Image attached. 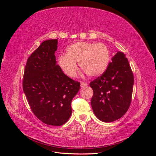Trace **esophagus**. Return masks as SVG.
I'll return each mask as SVG.
<instances>
[{
	"instance_id": "obj_1",
	"label": "esophagus",
	"mask_w": 156,
	"mask_h": 156,
	"mask_svg": "<svg viewBox=\"0 0 156 156\" xmlns=\"http://www.w3.org/2000/svg\"><path fill=\"white\" fill-rule=\"evenodd\" d=\"M88 85V84L87 83H84V82H81V87H85Z\"/></svg>"
}]
</instances>
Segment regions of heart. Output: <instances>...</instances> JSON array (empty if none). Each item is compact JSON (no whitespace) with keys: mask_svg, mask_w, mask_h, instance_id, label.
Masks as SVG:
<instances>
[{"mask_svg":"<svg viewBox=\"0 0 156 156\" xmlns=\"http://www.w3.org/2000/svg\"><path fill=\"white\" fill-rule=\"evenodd\" d=\"M110 60V50L105 44L80 41L68 47L66 55L59 56L58 65L70 77L77 74V63L88 76L98 77L106 72Z\"/></svg>","mask_w":156,"mask_h":156,"instance_id":"1","label":"heart"}]
</instances>
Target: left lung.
<instances>
[{"instance_id": "1", "label": "left lung", "mask_w": 156, "mask_h": 156, "mask_svg": "<svg viewBox=\"0 0 156 156\" xmlns=\"http://www.w3.org/2000/svg\"><path fill=\"white\" fill-rule=\"evenodd\" d=\"M133 83L128 60L119 51L106 72L90 83L94 91L91 105L99 120L111 122L126 114L131 104Z\"/></svg>"}]
</instances>
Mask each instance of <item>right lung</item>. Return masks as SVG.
Segmentation results:
<instances>
[{
    "instance_id": "add662e5",
    "label": "right lung",
    "mask_w": 156,
    "mask_h": 156,
    "mask_svg": "<svg viewBox=\"0 0 156 156\" xmlns=\"http://www.w3.org/2000/svg\"><path fill=\"white\" fill-rule=\"evenodd\" d=\"M58 40L42 42L27 60L23 88L34 115L44 124L60 126L72 115L71 103L80 83L66 75L56 64Z\"/></svg>"
}]
</instances>
